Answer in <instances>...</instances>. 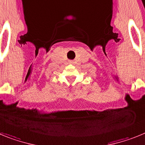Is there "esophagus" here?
<instances>
[{
    "mask_svg": "<svg viewBox=\"0 0 145 145\" xmlns=\"http://www.w3.org/2000/svg\"><path fill=\"white\" fill-rule=\"evenodd\" d=\"M70 63H72V61H70Z\"/></svg>",
    "mask_w": 145,
    "mask_h": 145,
    "instance_id": "esophagus-1",
    "label": "esophagus"
}]
</instances>
